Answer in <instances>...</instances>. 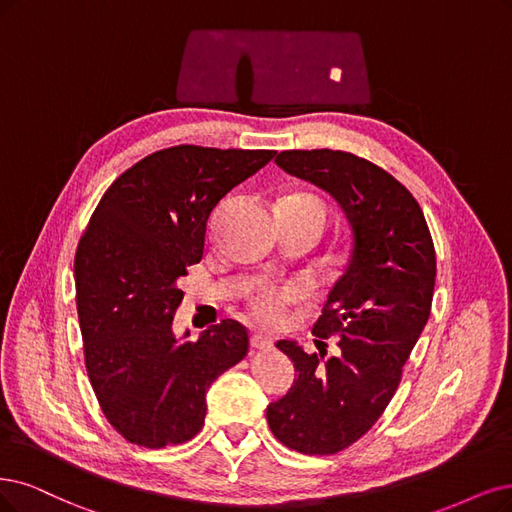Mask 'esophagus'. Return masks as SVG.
I'll use <instances>...</instances> for the list:
<instances>
[{"mask_svg":"<svg viewBox=\"0 0 512 512\" xmlns=\"http://www.w3.org/2000/svg\"><path fill=\"white\" fill-rule=\"evenodd\" d=\"M251 348H255V350H270L272 348V339L266 337V335L255 333V335H251Z\"/></svg>","mask_w":512,"mask_h":512,"instance_id":"1","label":"esophagus"}]
</instances>
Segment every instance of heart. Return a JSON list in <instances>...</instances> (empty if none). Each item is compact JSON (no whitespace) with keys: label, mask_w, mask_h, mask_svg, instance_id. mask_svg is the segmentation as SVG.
Returning a JSON list of instances; mask_svg holds the SVG:
<instances>
[{"label":"heart","mask_w":512,"mask_h":512,"mask_svg":"<svg viewBox=\"0 0 512 512\" xmlns=\"http://www.w3.org/2000/svg\"><path fill=\"white\" fill-rule=\"evenodd\" d=\"M293 204L299 206H308L314 208V211H320L325 215V208L320 204L316 198L306 196V194H297V196H289L287 198ZM301 293H304V287L301 285H285V287H278V285H263L259 287L253 295H251V310L255 314V318L263 325H280L282 320H285V310L295 301Z\"/></svg>","instance_id":"obj_1"}]
</instances>
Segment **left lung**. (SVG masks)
Segmentation results:
<instances>
[{
	"label": "left lung",
	"instance_id": "obj_1",
	"mask_svg": "<svg viewBox=\"0 0 512 512\" xmlns=\"http://www.w3.org/2000/svg\"><path fill=\"white\" fill-rule=\"evenodd\" d=\"M276 164L327 192L350 227L346 270L312 329L320 339L337 337L339 354L323 363V352L278 339L295 380L266 409L280 443L329 456L361 439L399 388L428 323L437 259L420 204L380 166L333 149L282 151Z\"/></svg>",
	"mask_w": 512,
	"mask_h": 512
}]
</instances>
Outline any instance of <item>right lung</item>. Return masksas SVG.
<instances>
[{"mask_svg": "<svg viewBox=\"0 0 512 512\" xmlns=\"http://www.w3.org/2000/svg\"><path fill=\"white\" fill-rule=\"evenodd\" d=\"M274 154L168 147L128 168L94 211L75 253V301L92 390L126 441L164 447L196 437L206 390L249 352L238 320L189 342L173 318L213 208Z\"/></svg>", "mask_w": 512, "mask_h": 512, "instance_id": "right-lung-1", "label": "right lung"}]
</instances>
